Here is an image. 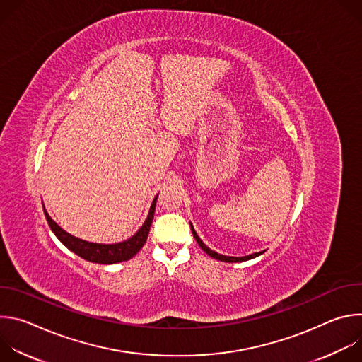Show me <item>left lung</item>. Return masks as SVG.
<instances>
[{"label":"left lung","instance_id":"1","mask_svg":"<svg viewBox=\"0 0 362 362\" xmlns=\"http://www.w3.org/2000/svg\"><path fill=\"white\" fill-rule=\"evenodd\" d=\"M190 228H192V233H193V238L196 239V242L199 243V246L208 253L209 256H212L214 259H218V261H223V262H243V261H247V259H252V257H256V256H259L261 253H264V252H257V253H252V255H247V256H242V257H233V256H225V255H219V253H216V252H214L212 249H209L208 246H206L202 240H200V238L196 235V232H194V229H193V226L190 225Z\"/></svg>","mask_w":362,"mask_h":362}]
</instances>
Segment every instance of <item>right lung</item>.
Returning a JSON list of instances; mask_svg holds the SVG:
<instances>
[{"label": "right lung", "instance_id": "add662e5", "mask_svg": "<svg viewBox=\"0 0 362 362\" xmlns=\"http://www.w3.org/2000/svg\"><path fill=\"white\" fill-rule=\"evenodd\" d=\"M156 202H158V196L153 199L148 216H147L144 225L137 230V233L133 235L130 239L120 242V243H115V245L91 243V242L78 239L76 236H71L70 233L63 230L53 219L49 218V215L47 214L45 209H44V215H45V219H47L51 230L54 232V235L59 238V240L66 247H69L71 252H74L76 255H78L80 257H83V259H86L88 262L110 265V264H119V262L129 261L130 257H133L143 247V245L147 240L148 230H150V226L153 222L154 209H156Z\"/></svg>", "mask_w": 362, "mask_h": 362}]
</instances>
